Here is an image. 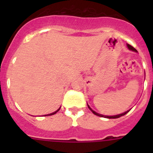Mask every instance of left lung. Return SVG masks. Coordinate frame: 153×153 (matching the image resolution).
Wrapping results in <instances>:
<instances>
[{
    "instance_id": "1",
    "label": "left lung",
    "mask_w": 153,
    "mask_h": 153,
    "mask_svg": "<svg viewBox=\"0 0 153 153\" xmlns=\"http://www.w3.org/2000/svg\"><path fill=\"white\" fill-rule=\"evenodd\" d=\"M127 47H128V48H129V50H131V51H135V52H137V51H136V50L135 49L134 47H132V46H131V45H129V44H127ZM88 107L90 108V110H91V111L93 112V114H95L96 116H98V117H105V118H109V119H117V118H119V117H122V116H124V115H125V114H126V113H128V112L129 111V110H128V111L125 112V113H122V114H119V115H116V116H112V117H109V116H103V115L99 114V113H96L95 111H93V109H92L91 108H90V106H88Z\"/></svg>"
}]
</instances>
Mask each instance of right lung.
<instances>
[{
	"mask_svg": "<svg viewBox=\"0 0 153 153\" xmlns=\"http://www.w3.org/2000/svg\"><path fill=\"white\" fill-rule=\"evenodd\" d=\"M60 108H59V109H57V110H56V111H55V112H54V113H51V114H47V115H45V116H51V115H54V114H55V113H57V112H58V111H59V110H60Z\"/></svg>",
	"mask_w": 153,
	"mask_h": 153,
	"instance_id": "obj_1",
	"label": "right lung"
}]
</instances>
